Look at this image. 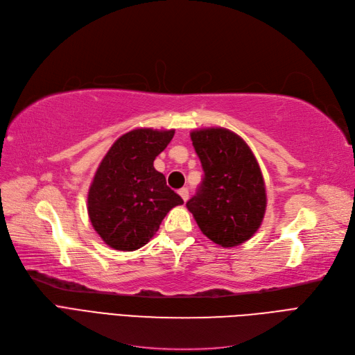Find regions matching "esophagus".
<instances>
[{"label":"esophagus","mask_w":355,"mask_h":355,"mask_svg":"<svg viewBox=\"0 0 355 355\" xmlns=\"http://www.w3.org/2000/svg\"><path fill=\"white\" fill-rule=\"evenodd\" d=\"M179 195L183 201H187L189 198V191L187 188H182V189H179Z\"/></svg>","instance_id":"34e87169"}]
</instances>
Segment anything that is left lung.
I'll return each instance as SVG.
<instances>
[{"instance_id":"left-lung-1","label":"left lung","mask_w":355,"mask_h":355,"mask_svg":"<svg viewBox=\"0 0 355 355\" xmlns=\"http://www.w3.org/2000/svg\"><path fill=\"white\" fill-rule=\"evenodd\" d=\"M204 178L187 202L202 234L217 245H241L259 230L266 213V187L247 142L225 128L191 132Z\"/></svg>"}]
</instances>
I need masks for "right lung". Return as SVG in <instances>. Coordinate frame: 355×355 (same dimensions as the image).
Instances as JSON below:
<instances>
[{
    "mask_svg": "<svg viewBox=\"0 0 355 355\" xmlns=\"http://www.w3.org/2000/svg\"><path fill=\"white\" fill-rule=\"evenodd\" d=\"M175 130L133 129L121 135L96 168L88 192V214L96 234L119 251L144 247L166 214L183 204L154 168L155 157Z\"/></svg>",
    "mask_w": 355,
    "mask_h": 355,
    "instance_id": "1",
    "label": "right lung"
}]
</instances>
